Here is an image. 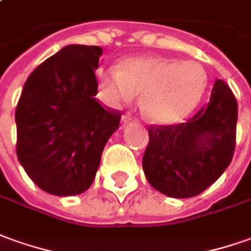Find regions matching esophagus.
I'll list each match as a JSON object with an SVG mask.
<instances>
[{"mask_svg":"<svg viewBox=\"0 0 251 251\" xmlns=\"http://www.w3.org/2000/svg\"><path fill=\"white\" fill-rule=\"evenodd\" d=\"M123 122L124 123H138V120H136L135 117H131L129 115H126V116H123Z\"/></svg>","mask_w":251,"mask_h":251,"instance_id":"obj_1","label":"esophagus"}]
</instances>
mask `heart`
Here are the masks:
<instances>
[{
  "label": "heart",
  "mask_w": 251,
  "mask_h": 251,
  "mask_svg": "<svg viewBox=\"0 0 251 251\" xmlns=\"http://www.w3.org/2000/svg\"><path fill=\"white\" fill-rule=\"evenodd\" d=\"M98 87L113 105L134 102L142 94V110L157 124H176L190 116L208 87L201 64L160 56L124 58L116 68L97 72Z\"/></svg>",
  "instance_id": "heart-1"
}]
</instances>
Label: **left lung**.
<instances>
[{
	"instance_id": "1",
	"label": "left lung",
	"mask_w": 251,
	"mask_h": 251,
	"mask_svg": "<svg viewBox=\"0 0 251 251\" xmlns=\"http://www.w3.org/2000/svg\"><path fill=\"white\" fill-rule=\"evenodd\" d=\"M236 120V100L219 79L208 105L191 120L149 127L142 167L150 186L171 198H190L210 187L231 164Z\"/></svg>"
}]
</instances>
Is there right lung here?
I'll return each mask as SVG.
<instances>
[{
	"label": "right lung",
	"mask_w": 251,
	"mask_h": 251,
	"mask_svg": "<svg viewBox=\"0 0 251 251\" xmlns=\"http://www.w3.org/2000/svg\"><path fill=\"white\" fill-rule=\"evenodd\" d=\"M100 46L68 45L38 65L16 108L17 158L38 187L58 197L84 193L100 168L120 113L97 101Z\"/></svg>",
	"instance_id": "1"
}]
</instances>
